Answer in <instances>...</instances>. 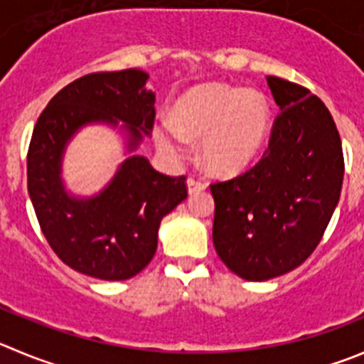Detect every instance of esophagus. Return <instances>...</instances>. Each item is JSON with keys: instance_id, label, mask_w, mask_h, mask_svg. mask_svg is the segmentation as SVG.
<instances>
[{"instance_id": "34e87169", "label": "esophagus", "mask_w": 364, "mask_h": 364, "mask_svg": "<svg viewBox=\"0 0 364 364\" xmlns=\"http://www.w3.org/2000/svg\"><path fill=\"white\" fill-rule=\"evenodd\" d=\"M207 188V184L203 182L202 178H196V176H189L188 178V189L189 193H196V191H203Z\"/></svg>"}]
</instances>
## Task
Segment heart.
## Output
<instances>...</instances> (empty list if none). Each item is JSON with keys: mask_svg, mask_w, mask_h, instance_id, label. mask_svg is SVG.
I'll return each mask as SVG.
<instances>
[{"mask_svg": "<svg viewBox=\"0 0 364 364\" xmlns=\"http://www.w3.org/2000/svg\"><path fill=\"white\" fill-rule=\"evenodd\" d=\"M269 127L264 96L223 84L191 89L176 102L173 124L155 128V139L173 155L184 150L186 139L202 137V161L216 175H236L261 151Z\"/></svg>", "mask_w": 364, "mask_h": 364, "instance_id": "heart-1", "label": "heart"}]
</instances>
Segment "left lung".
I'll return each instance as SVG.
<instances>
[{"label":"left lung","instance_id":"8db88e82","mask_svg":"<svg viewBox=\"0 0 364 364\" xmlns=\"http://www.w3.org/2000/svg\"><path fill=\"white\" fill-rule=\"evenodd\" d=\"M280 112L268 150L241 175L210 184L213 241L230 272L268 280L302 264L323 237L343 184L331 112L309 89L268 76Z\"/></svg>","mask_w":364,"mask_h":364}]
</instances>
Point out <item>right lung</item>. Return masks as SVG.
<instances>
[{"label":"right lung","instance_id":"1","mask_svg":"<svg viewBox=\"0 0 364 364\" xmlns=\"http://www.w3.org/2000/svg\"><path fill=\"white\" fill-rule=\"evenodd\" d=\"M141 69L91 73L50 100L28 148V193L41 230L62 262L102 280H127L157 250L161 220L188 198L186 176H168L132 155L100 195H68L60 178L65 144L87 123L123 121L128 151L154 130L155 95Z\"/></svg>","mask_w":364,"mask_h":364}]
</instances>
